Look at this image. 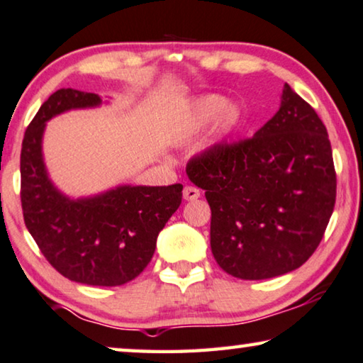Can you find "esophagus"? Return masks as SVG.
I'll use <instances>...</instances> for the list:
<instances>
[{"label": "esophagus", "instance_id": "1", "mask_svg": "<svg viewBox=\"0 0 363 363\" xmlns=\"http://www.w3.org/2000/svg\"><path fill=\"white\" fill-rule=\"evenodd\" d=\"M183 198H185L186 201H194V199L199 198V190L194 186H185V190H183Z\"/></svg>", "mask_w": 363, "mask_h": 363}]
</instances>
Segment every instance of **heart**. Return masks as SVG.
Masks as SVG:
<instances>
[{"label":"heart","instance_id":"heart-1","mask_svg":"<svg viewBox=\"0 0 363 363\" xmlns=\"http://www.w3.org/2000/svg\"><path fill=\"white\" fill-rule=\"evenodd\" d=\"M216 121V129L219 135H230L242 124V111L235 104H228V99L220 94H204L194 99L191 123L177 135L178 144H185L190 140L199 129L208 128Z\"/></svg>","mask_w":363,"mask_h":363}]
</instances>
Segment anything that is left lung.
Segmentation results:
<instances>
[{
	"instance_id": "8db88e82",
	"label": "left lung",
	"mask_w": 363,
	"mask_h": 363,
	"mask_svg": "<svg viewBox=\"0 0 363 363\" xmlns=\"http://www.w3.org/2000/svg\"><path fill=\"white\" fill-rule=\"evenodd\" d=\"M211 208V250L240 280L301 267L334 211L335 172L328 130L285 83L275 116L254 138L214 145L186 167Z\"/></svg>"
}]
</instances>
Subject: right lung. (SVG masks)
I'll list each match as a JSON object with an SVG mask.
<instances>
[{"instance_id":"obj_1","label":"right lung","mask_w":363,"mask_h":363,"mask_svg":"<svg viewBox=\"0 0 363 363\" xmlns=\"http://www.w3.org/2000/svg\"><path fill=\"white\" fill-rule=\"evenodd\" d=\"M99 104L98 94L72 88L42 104L21 149V203L26 228L57 272L83 285L119 286L149 265L159 233L180 206L183 185H119L82 198L62 193L42 154L47 121Z\"/></svg>"}]
</instances>
